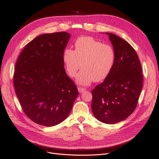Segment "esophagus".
<instances>
[{
  "label": "esophagus",
  "mask_w": 159,
  "mask_h": 159,
  "mask_svg": "<svg viewBox=\"0 0 159 159\" xmlns=\"http://www.w3.org/2000/svg\"><path fill=\"white\" fill-rule=\"evenodd\" d=\"M86 88H82V87H79L78 88V91H79V92H80V93H83V92H84V91H86Z\"/></svg>",
  "instance_id": "34e87169"
}]
</instances>
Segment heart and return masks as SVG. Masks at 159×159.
I'll return each instance as SVG.
<instances>
[{
  "label": "heart",
  "mask_w": 159,
  "mask_h": 159,
  "mask_svg": "<svg viewBox=\"0 0 159 159\" xmlns=\"http://www.w3.org/2000/svg\"><path fill=\"white\" fill-rule=\"evenodd\" d=\"M67 72L71 77L78 74L77 82L88 85L95 80H104L111 71L115 61L113 48L91 37H81L75 43V50L67 48L63 54Z\"/></svg>",
  "instance_id": "b5f03b06"
}]
</instances>
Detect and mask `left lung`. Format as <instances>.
I'll return each instance as SVG.
<instances>
[{
	"label": "left lung",
	"mask_w": 159,
	"mask_h": 159,
	"mask_svg": "<svg viewBox=\"0 0 159 159\" xmlns=\"http://www.w3.org/2000/svg\"><path fill=\"white\" fill-rule=\"evenodd\" d=\"M106 33L113 45L115 61L104 82L91 91V110L97 119L111 124L125 120L134 111L143 88V77L135 50L122 38Z\"/></svg>",
	"instance_id": "1"
}]
</instances>
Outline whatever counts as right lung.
<instances>
[{
	"instance_id": "right-lung-1",
	"label": "right lung",
	"mask_w": 159,
	"mask_h": 159,
	"mask_svg": "<svg viewBox=\"0 0 159 159\" xmlns=\"http://www.w3.org/2000/svg\"><path fill=\"white\" fill-rule=\"evenodd\" d=\"M70 38L64 31L40 35L25 46L15 65L13 85L20 106L28 117L42 126L64 120L79 95L64 68Z\"/></svg>"
}]
</instances>
